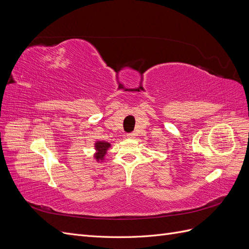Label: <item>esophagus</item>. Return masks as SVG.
<instances>
[{
	"label": "esophagus",
	"mask_w": 249,
	"mask_h": 249,
	"mask_svg": "<svg viewBox=\"0 0 249 249\" xmlns=\"http://www.w3.org/2000/svg\"><path fill=\"white\" fill-rule=\"evenodd\" d=\"M126 138H129V139H133V138H135V134H134V133H129V134H126Z\"/></svg>",
	"instance_id": "obj_1"
}]
</instances>
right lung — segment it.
I'll return each mask as SVG.
<instances>
[{"label":"right lung","mask_w":249,"mask_h":249,"mask_svg":"<svg viewBox=\"0 0 249 249\" xmlns=\"http://www.w3.org/2000/svg\"><path fill=\"white\" fill-rule=\"evenodd\" d=\"M94 146H95V150H96V153L94 155L96 161H99V162L103 161L105 156H106V154H107V150L111 146V144L109 142H106V141H97L94 144Z\"/></svg>","instance_id":"1"}]
</instances>
